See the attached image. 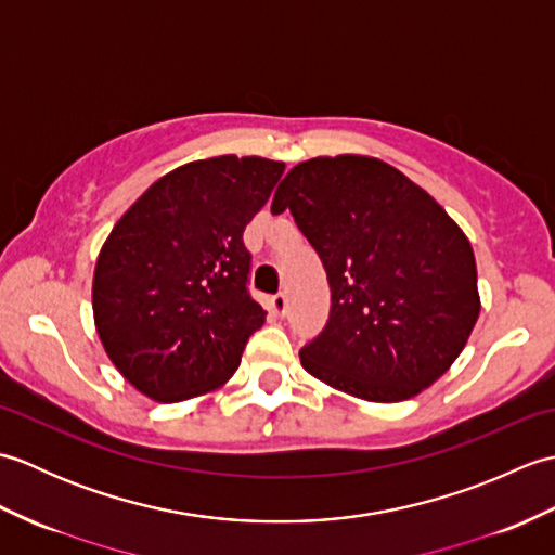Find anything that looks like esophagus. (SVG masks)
Returning <instances> with one entry per match:
<instances>
[{"label":"esophagus","instance_id":"esophagus-1","mask_svg":"<svg viewBox=\"0 0 555 555\" xmlns=\"http://www.w3.org/2000/svg\"><path fill=\"white\" fill-rule=\"evenodd\" d=\"M286 308H288L286 293H276V296L271 298V312H274L276 317H284V314H286Z\"/></svg>","mask_w":555,"mask_h":555}]
</instances>
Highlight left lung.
<instances>
[{
	"instance_id": "left-lung-1",
	"label": "left lung",
	"mask_w": 555,
	"mask_h": 555,
	"mask_svg": "<svg viewBox=\"0 0 555 555\" xmlns=\"http://www.w3.org/2000/svg\"><path fill=\"white\" fill-rule=\"evenodd\" d=\"M284 209L332 288L324 332L300 350L314 379L398 403L448 372L481 302L473 245L427 191L376 157H314L276 188L271 211Z\"/></svg>"
}]
</instances>
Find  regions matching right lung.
<instances>
[{
	"mask_svg": "<svg viewBox=\"0 0 555 555\" xmlns=\"http://www.w3.org/2000/svg\"><path fill=\"white\" fill-rule=\"evenodd\" d=\"M284 162L221 155L162 176L104 241L92 314L114 367L140 393L179 403L217 391L267 312L247 293L243 231Z\"/></svg>",
	"mask_w": 555,
	"mask_h": 555,
	"instance_id": "add662e5",
	"label": "right lung"
}]
</instances>
